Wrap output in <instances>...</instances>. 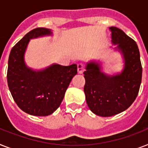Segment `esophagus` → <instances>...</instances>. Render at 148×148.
<instances>
[{
    "label": "esophagus",
    "instance_id": "34e87169",
    "mask_svg": "<svg viewBox=\"0 0 148 148\" xmlns=\"http://www.w3.org/2000/svg\"><path fill=\"white\" fill-rule=\"evenodd\" d=\"M84 71V65L81 64H77V72H78V74H83Z\"/></svg>",
    "mask_w": 148,
    "mask_h": 148
}]
</instances>
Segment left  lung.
<instances>
[{
	"label": "left lung",
	"instance_id": "left-lung-1",
	"mask_svg": "<svg viewBox=\"0 0 148 148\" xmlns=\"http://www.w3.org/2000/svg\"><path fill=\"white\" fill-rule=\"evenodd\" d=\"M111 42L124 58V69L108 75L101 70V62L87 63L84 72L86 101L89 109L101 117H110L127 110L138 95L142 78L140 52L136 42L124 31L110 27Z\"/></svg>",
	"mask_w": 148,
	"mask_h": 148
}]
</instances>
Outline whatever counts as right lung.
Wrapping results in <instances>:
<instances>
[{
    "instance_id": "1",
    "label": "right lung",
    "mask_w": 148,
    "mask_h": 148,
    "mask_svg": "<svg viewBox=\"0 0 148 148\" xmlns=\"http://www.w3.org/2000/svg\"><path fill=\"white\" fill-rule=\"evenodd\" d=\"M52 35V31L38 27L27 34L10 51L8 59V84L17 106L27 114L47 116L55 111L64 97L66 90L77 73V64H53L43 70L27 67L24 53L31 39Z\"/></svg>"
}]
</instances>
